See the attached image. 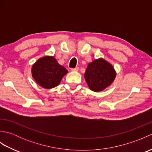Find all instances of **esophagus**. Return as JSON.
Wrapping results in <instances>:
<instances>
[{"mask_svg":"<svg viewBox=\"0 0 152 152\" xmlns=\"http://www.w3.org/2000/svg\"><path fill=\"white\" fill-rule=\"evenodd\" d=\"M78 70H79L78 67H76V68H74V69H71V70L72 71H78Z\"/></svg>","mask_w":152,"mask_h":152,"instance_id":"34e87169","label":"esophagus"}]
</instances>
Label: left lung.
Returning <instances> with one entry per match:
<instances>
[{
	"mask_svg": "<svg viewBox=\"0 0 152 152\" xmlns=\"http://www.w3.org/2000/svg\"><path fill=\"white\" fill-rule=\"evenodd\" d=\"M115 76V71L112 64L100 58L88 64L84 78L89 89L98 92L110 86Z\"/></svg>",
	"mask_w": 152,
	"mask_h": 152,
	"instance_id": "left-lung-1",
	"label": "left lung"
}]
</instances>
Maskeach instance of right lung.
Wrapping results in <instances>:
<instances>
[{
	"instance_id": "obj_1",
	"label": "right lung",
	"mask_w": 152,
	"mask_h": 152,
	"mask_svg": "<svg viewBox=\"0 0 152 152\" xmlns=\"http://www.w3.org/2000/svg\"><path fill=\"white\" fill-rule=\"evenodd\" d=\"M32 76L38 85L51 89L59 84L68 70L52 56H45L38 59L32 66Z\"/></svg>"
}]
</instances>
